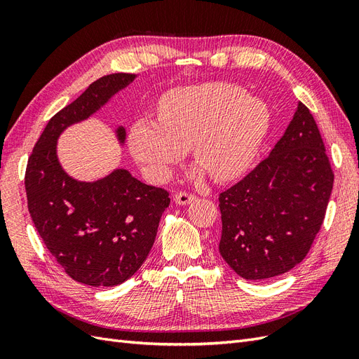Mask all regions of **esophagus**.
<instances>
[{"instance_id":"obj_1","label":"esophagus","mask_w":359,"mask_h":359,"mask_svg":"<svg viewBox=\"0 0 359 359\" xmlns=\"http://www.w3.org/2000/svg\"><path fill=\"white\" fill-rule=\"evenodd\" d=\"M173 201H175L177 205H189L193 201H196V196H193V194L186 193V191H180V193L175 194V198H173Z\"/></svg>"}]
</instances>
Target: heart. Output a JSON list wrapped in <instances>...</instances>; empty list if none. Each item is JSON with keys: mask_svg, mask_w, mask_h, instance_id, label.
Wrapping results in <instances>:
<instances>
[{"mask_svg": "<svg viewBox=\"0 0 359 359\" xmlns=\"http://www.w3.org/2000/svg\"><path fill=\"white\" fill-rule=\"evenodd\" d=\"M271 127L265 100L241 86L206 82L170 90L158 102V121L139 119L128 133V149L151 177L161 181L186 148L215 181H231L253 165Z\"/></svg>", "mask_w": 359, "mask_h": 359, "instance_id": "b5f03b06", "label": "heart"}]
</instances>
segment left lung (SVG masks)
<instances>
[{
    "label": "left lung",
    "mask_w": 359,
    "mask_h": 359,
    "mask_svg": "<svg viewBox=\"0 0 359 359\" xmlns=\"http://www.w3.org/2000/svg\"><path fill=\"white\" fill-rule=\"evenodd\" d=\"M334 173L319 128L302 103L269 156L220 194L219 252L245 280H266L302 262L319 232Z\"/></svg>",
    "instance_id": "8db88e82"
}]
</instances>
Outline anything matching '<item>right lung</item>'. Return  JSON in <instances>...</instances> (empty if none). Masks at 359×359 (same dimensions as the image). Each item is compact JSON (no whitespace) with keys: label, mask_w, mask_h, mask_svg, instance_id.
<instances>
[{"label":"right lung","mask_w":359,"mask_h":359,"mask_svg":"<svg viewBox=\"0 0 359 359\" xmlns=\"http://www.w3.org/2000/svg\"><path fill=\"white\" fill-rule=\"evenodd\" d=\"M136 78L112 73L93 82L49 119L27 165L28 211L40 238L73 280L94 287L121 285L145 262L169 193L123 168L97 181L76 180L61 166L57 145L64 130L99 112ZM115 136L124 147L123 126Z\"/></svg>","instance_id":"1"}]
</instances>
